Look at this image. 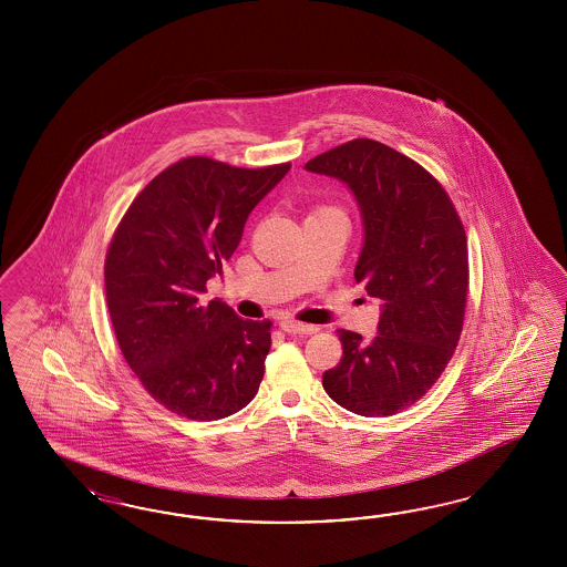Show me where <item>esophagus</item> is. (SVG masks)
<instances>
[{
    "instance_id": "1",
    "label": "esophagus",
    "mask_w": 567,
    "mask_h": 567,
    "mask_svg": "<svg viewBox=\"0 0 567 567\" xmlns=\"http://www.w3.org/2000/svg\"><path fill=\"white\" fill-rule=\"evenodd\" d=\"M280 328L285 332H291V334H313V332H318V327L303 324V322H297V320H282Z\"/></svg>"
}]
</instances>
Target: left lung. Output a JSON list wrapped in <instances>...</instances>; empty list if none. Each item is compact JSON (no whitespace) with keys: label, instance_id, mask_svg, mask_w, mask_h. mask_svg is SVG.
I'll return each instance as SVG.
<instances>
[{"label":"left lung","instance_id":"1","mask_svg":"<svg viewBox=\"0 0 567 567\" xmlns=\"http://www.w3.org/2000/svg\"><path fill=\"white\" fill-rule=\"evenodd\" d=\"M306 168L341 178L358 197L365 240L355 280L382 301L372 343L339 330L343 358L322 386L349 412L395 415L429 393L460 343L470 285L464 224L424 166L372 138L347 141Z\"/></svg>","mask_w":567,"mask_h":567}]
</instances>
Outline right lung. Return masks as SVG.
Returning a JSON list of instances; mask_svg holds the SVG:
<instances>
[{
  "label": "right lung",
  "mask_w": 567,
  "mask_h": 567,
  "mask_svg": "<svg viewBox=\"0 0 567 567\" xmlns=\"http://www.w3.org/2000/svg\"><path fill=\"white\" fill-rule=\"evenodd\" d=\"M289 168L183 157L138 193L114 230L103 264L110 320L124 360L168 412L212 422L258 395L272 322L243 320L204 292Z\"/></svg>",
  "instance_id": "1"
}]
</instances>
